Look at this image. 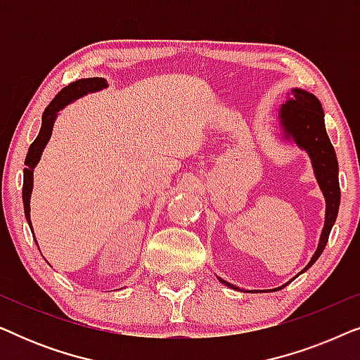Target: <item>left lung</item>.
<instances>
[{
	"mask_svg": "<svg viewBox=\"0 0 360 360\" xmlns=\"http://www.w3.org/2000/svg\"><path fill=\"white\" fill-rule=\"evenodd\" d=\"M278 117L280 124L283 127L285 139H293L298 147H302L303 150L308 152L313 164L314 175H316L324 200H326V219H324V228L321 238H319L318 249L307 267L300 272L303 274L321 255L328 244L333 224L336 223L339 203H341V188H339L338 176L339 167L336 152H334V147L328 137L326 127H324L323 106L316 96L302 90V88H293L292 96L280 108ZM219 282L228 285L231 288H236L234 285L224 282L223 278H219ZM277 290H282V287H278Z\"/></svg>",
	"mask_w": 360,
	"mask_h": 360,
	"instance_id": "1",
	"label": "left lung"
}]
</instances>
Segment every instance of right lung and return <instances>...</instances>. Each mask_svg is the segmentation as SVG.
I'll return each instance as SVG.
<instances>
[{"label": "right lung", "mask_w": 360, "mask_h": 360, "mask_svg": "<svg viewBox=\"0 0 360 360\" xmlns=\"http://www.w3.org/2000/svg\"><path fill=\"white\" fill-rule=\"evenodd\" d=\"M108 86V82L105 78L100 77H93V78H82V80H77L70 83V85L62 88L60 93H57V96L51 101V105L46 108L42 115V126L41 131L36 137V141L32 142L31 147H29L26 160V169H24V181H22V203H24V213H26V219L29 223V228L32 231V224H31V193H32V175H34V167L37 165V162L41 160L42 150L44 147L47 146L49 139H51L52 134V127L53 122H56V117L58 115V111L63 110L68 103L78 100V98L85 96L86 93H93L98 90H103V88ZM36 240V239H34Z\"/></svg>", "instance_id": "right-lung-1"}]
</instances>
